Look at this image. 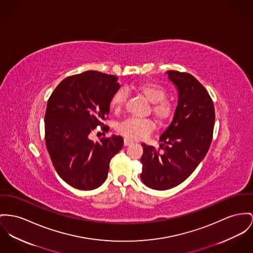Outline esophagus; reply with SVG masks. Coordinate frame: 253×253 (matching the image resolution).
Returning <instances> with one entry per match:
<instances>
[{"instance_id":"obj_1","label":"esophagus","mask_w":253,"mask_h":253,"mask_svg":"<svg viewBox=\"0 0 253 253\" xmlns=\"http://www.w3.org/2000/svg\"><path fill=\"white\" fill-rule=\"evenodd\" d=\"M133 143V141H131V140H129V139H127V138H126L125 140H124V145L126 147V146H129V145H131Z\"/></svg>"}]
</instances>
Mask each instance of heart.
Instances as JSON below:
<instances>
[{
	"label": "heart",
	"instance_id": "1",
	"mask_svg": "<svg viewBox=\"0 0 253 253\" xmlns=\"http://www.w3.org/2000/svg\"><path fill=\"white\" fill-rule=\"evenodd\" d=\"M141 94L152 103V113L159 123H165L172 118L175 110L174 103L166 100V90L155 84H145L139 87ZM126 99L124 90L118 91L111 99V108L119 112ZM154 128V124L150 119L128 118L120 122L116 129L120 134L129 139H143L150 134Z\"/></svg>",
	"mask_w": 253,
	"mask_h": 253
}]
</instances>
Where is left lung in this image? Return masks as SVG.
<instances>
[{"mask_svg":"<svg viewBox=\"0 0 253 253\" xmlns=\"http://www.w3.org/2000/svg\"><path fill=\"white\" fill-rule=\"evenodd\" d=\"M178 93L173 119L159 138L162 151L141 144L143 183L155 190H168L183 182L209 150L215 124L212 99L192 75L168 71Z\"/></svg>","mask_w":253,"mask_h":253,"instance_id":"8db88e82","label":"left lung"}]
</instances>
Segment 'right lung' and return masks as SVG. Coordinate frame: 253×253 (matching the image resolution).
<instances>
[{"instance_id": "obj_1", "label": "right lung", "mask_w": 253, "mask_h": 253, "mask_svg": "<svg viewBox=\"0 0 253 253\" xmlns=\"http://www.w3.org/2000/svg\"><path fill=\"white\" fill-rule=\"evenodd\" d=\"M118 78L97 71L68 77L51 93L45 113V140L52 165L69 185L93 190L107 177L111 158L124 145L121 136L89 139L109 113ZM107 131L108 126H103Z\"/></svg>"}]
</instances>
